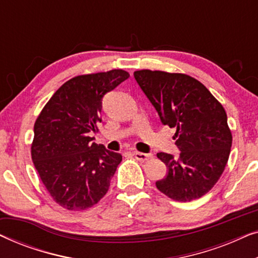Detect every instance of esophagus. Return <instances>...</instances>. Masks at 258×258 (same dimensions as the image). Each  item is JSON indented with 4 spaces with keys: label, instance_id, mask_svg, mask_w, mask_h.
Here are the masks:
<instances>
[{
    "label": "esophagus",
    "instance_id": "esophagus-1",
    "mask_svg": "<svg viewBox=\"0 0 258 258\" xmlns=\"http://www.w3.org/2000/svg\"><path fill=\"white\" fill-rule=\"evenodd\" d=\"M134 156L137 161H141V162H144V161H148L150 160L151 157H153V155L151 154H144V153H139V151H135L134 153Z\"/></svg>",
    "mask_w": 258,
    "mask_h": 258
}]
</instances>
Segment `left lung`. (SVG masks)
Returning <instances> with one entry per match:
<instances>
[{
  "label": "left lung",
  "mask_w": 258,
  "mask_h": 258,
  "mask_svg": "<svg viewBox=\"0 0 258 258\" xmlns=\"http://www.w3.org/2000/svg\"><path fill=\"white\" fill-rule=\"evenodd\" d=\"M162 123L175 128L179 157L158 153L167 176L157 189L178 202L197 200L216 184L230 155L232 135L227 112L213 94L194 77L161 70L134 73Z\"/></svg>",
  "instance_id": "8db88e82"
}]
</instances>
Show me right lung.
Instances as JSON below:
<instances>
[{"label":"right lung","instance_id":"add662e5","mask_svg":"<svg viewBox=\"0 0 258 258\" xmlns=\"http://www.w3.org/2000/svg\"><path fill=\"white\" fill-rule=\"evenodd\" d=\"M129 77L122 69L73 77L56 90L36 118L31 158L52 200L86 210L107 194L122 155L91 142L102 98Z\"/></svg>","mask_w":258,"mask_h":258}]
</instances>
